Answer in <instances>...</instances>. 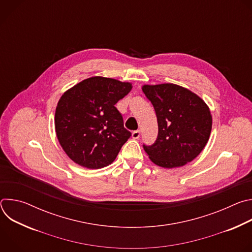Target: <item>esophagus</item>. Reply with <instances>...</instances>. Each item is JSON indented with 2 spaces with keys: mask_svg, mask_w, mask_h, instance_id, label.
<instances>
[{
  "mask_svg": "<svg viewBox=\"0 0 252 252\" xmlns=\"http://www.w3.org/2000/svg\"><path fill=\"white\" fill-rule=\"evenodd\" d=\"M131 136H132V138H138L139 136H140V130H134V131H132V133H131Z\"/></svg>",
  "mask_w": 252,
  "mask_h": 252,
  "instance_id": "1",
  "label": "esophagus"
}]
</instances>
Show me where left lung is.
I'll use <instances>...</instances> for the list:
<instances>
[{"label": "left lung", "instance_id": "left-lung-1", "mask_svg": "<svg viewBox=\"0 0 252 252\" xmlns=\"http://www.w3.org/2000/svg\"><path fill=\"white\" fill-rule=\"evenodd\" d=\"M142 92L155 107L158 134L143 145L156 164L173 168L193 160L208 141L212 118L206 103L188 89L173 84L146 85Z\"/></svg>", "mask_w": 252, "mask_h": 252}]
</instances>
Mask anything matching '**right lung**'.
<instances>
[{
  "label": "right lung",
  "mask_w": 252,
  "mask_h": 252,
  "mask_svg": "<svg viewBox=\"0 0 252 252\" xmlns=\"http://www.w3.org/2000/svg\"><path fill=\"white\" fill-rule=\"evenodd\" d=\"M131 84L93 77L66 91L55 115L58 139L68 158L92 169L111 164L131 132L115 104Z\"/></svg>",
  "instance_id": "1"
}]
</instances>
